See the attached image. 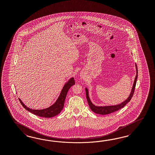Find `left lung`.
<instances>
[{"mask_svg":"<svg viewBox=\"0 0 155 155\" xmlns=\"http://www.w3.org/2000/svg\"><path fill=\"white\" fill-rule=\"evenodd\" d=\"M136 75L135 77V79L134 81V83L133 84V87L132 89L131 92V94L130 95L129 97L125 101H124L123 103H120L119 104H117L115 106H101V107H98V106H94L93 103H91V101L89 98V93H88V90L86 89V98H87V101L88 104L89 105L90 108V109L94 112V113H96V114H101V115H107V114H109L111 113L115 112L117 110L121 109L123 108L124 106H125V105L128 103L130 100L131 99L132 97L134 95V91H135V86H136V80H137V66L136 65Z\"/></svg>","mask_w":155,"mask_h":155,"instance_id":"1","label":"left lung"}]
</instances>
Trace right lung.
Returning <instances> with one entry per match:
<instances>
[{"mask_svg":"<svg viewBox=\"0 0 155 155\" xmlns=\"http://www.w3.org/2000/svg\"><path fill=\"white\" fill-rule=\"evenodd\" d=\"M75 84V81L73 78H71L68 81L67 83H66L65 86L61 91V94L60 95L58 98L57 99L56 102L54 103L51 107L44 110H32L28 108L24 105L21 101L19 98V101L20 102L22 106L24 108H25L30 113L39 116L40 117H51L56 116L61 113L62 108H64L65 100L66 97L68 93V91L71 87Z\"/></svg>","mask_w":155,"mask_h":155,"instance_id":"add662e5","label":"right lung"}]
</instances>
